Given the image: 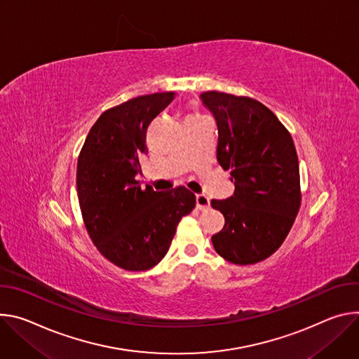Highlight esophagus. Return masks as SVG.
<instances>
[{
    "label": "esophagus",
    "mask_w": 359,
    "mask_h": 359,
    "mask_svg": "<svg viewBox=\"0 0 359 359\" xmlns=\"http://www.w3.org/2000/svg\"><path fill=\"white\" fill-rule=\"evenodd\" d=\"M195 200H196V208L198 210H207L210 207V198L204 194H196Z\"/></svg>",
    "instance_id": "obj_1"
}]
</instances>
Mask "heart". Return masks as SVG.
Wrapping results in <instances>:
<instances>
[{"label": "heart", "instance_id": "1", "mask_svg": "<svg viewBox=\"0 0 359 359\" xmlns=\"http://www.w3.org/2000/svg\"><path fill=\"white\" fill-rule=\"evenodd\" d=\"M203 115H200L198 112H194V114H191V115H188L187 116V119H195V118H201Z\"/></svg>", "mask_w": 359, "mask_h": 359}]
</instances>
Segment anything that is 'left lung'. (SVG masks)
<instances>
[{
	"mask_svg": "<svg viewBox=\"0 0 359 359\" xmlns=\"http://www.w3.org/2000/svg\"><path fill=\"white\" fill-rule=\"evenodd\" d=\"M201 101L217 121V159L235 185L232 196L211 201L225 218L212 245L232 264H257L281 247L301 207L292 137L254 98L207 91Z\"/></svg>",
	"mask_w": 359,
	"mask_h": 359,
	"instance_id": "1",
	"label": "left lung"
}]
</instances>
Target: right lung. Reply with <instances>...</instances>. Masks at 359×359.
<instances>
[{
    "label": "right lung",
    "mask_w": 359,
    "mask_h": 359,
    "mask_svg": "<svg viewBox=\"0 0 359 359\" xmlns=\"http://www.w3.org/2000/svg\"><path fill=\"white\" fill-rule=\"evenodd\" d=\"M175 93L141 95L107 109L90 130L76 164V191L86 228L98 251L116 266L147 271L170 250L177 225L195 207L185 187L141 188L145 135Z\"/></svg>",
    "instance_id": "1"
}]
</instances>
